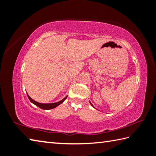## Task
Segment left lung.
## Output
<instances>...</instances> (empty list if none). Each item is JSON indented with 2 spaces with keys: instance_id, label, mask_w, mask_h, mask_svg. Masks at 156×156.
<instances>
[{
  "instance_id": "obj_1",
  "label": "left lung",
  "mask_w": 156,
  "mask_h": 156,
  "mask_svg": "<svg viewBox=\"0 0 156 156\" xmlns=\"http://www.w3.org/2000/svg\"><path fill=\"white\" fill-rule=\"evenodd\" d=\"M90 105H91V106H93V105H92V104H91V103H90Z\"/></svg>"
}]
</instances>
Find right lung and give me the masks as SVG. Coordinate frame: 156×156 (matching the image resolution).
I'll use <instances>...</instances> for the list:
<instances>
[{"label":"right lung","instance_id":"1","mask_svg":"<svg viewBox=\"0 0 156 156\" xmlns=\"http://www.w3.org/2000/svg\"><path fill=\"white\" fill-rule=\"evenodd\" d=\"M28 95V98H29V100L32 102L33 104H35L37 106H38L39 108H40L41 109H44V110H49V109H52V108H55L56 106H58L59 104H61V103H63V101H65V100L67 98V97L65 98L63 100L58 101V102H56V103H51V104H41V103H39V102H37L35 100H33V99H31L29 95Z\"/></svg>","mask_w":156,"mask_h":156}]
</instances>
